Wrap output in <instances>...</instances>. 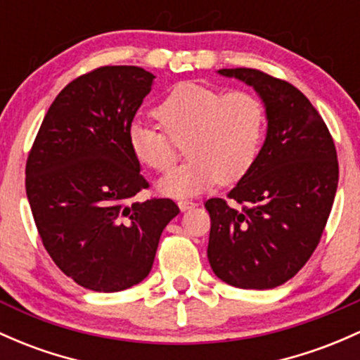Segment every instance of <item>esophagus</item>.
I'll use <instances>...</instances> for the list:
<instances>
[{"label": "esophagus", "instance_id": "34e87169", "mask_svg": "<svg viewBox=\"0 0 360 360\" xmlns=\"http://www.w3.org/2000/svg\"><path fill=\"white\" fill-rule=\"evenodd\" d=\"M179 208H181V212H186V210H191V208H195L196 207V203L195 201H189V200H181L179 203Z\"/></svg>", "mask_w": 360, "mask_h": 360}]
</instances>
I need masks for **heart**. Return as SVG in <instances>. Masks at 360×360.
Listing matches in <instances>:
<instances>
[{"mask_svg":"<svg viewBox=\"0 0 360 360\" xmlns=\"http://www.w3.org/2000/svg\"><path fill=\"white\" fill-rule=\"evenodd\" d=\"M162 128L141 120L129 126L128 140L135 159L157 172L176 159L174 145L184 138L189 159L159 181V191L188 198L222 181L231 184L246 176L258 159L266 128L263 102L255 94L227 92L200 84L176 85L155 109Z\"/></svg>","mask_w":360,"mask_h":360,"instance_id":"1","label":"heart"}]
</instances>
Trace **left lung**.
<instances>
[{
    "label": "left lung",
    "mask_w": 360,
    "mask_h": 360,
    "mask_svg": "<svg viewBox=\"0 0 360 360\" xmlns=\"http://www.w3.org/2000/svg\"><path fill=\"white\" fill-rule=\"evenodd\" d=\"M252 86L264 104L266 138L250 172L205 203L213 274L239 289H274L311 258L338 186V160L325 121L301 90L259 70H219Z\"/></svg>",
    "instance_id": "obj_1"
}]
</instances>
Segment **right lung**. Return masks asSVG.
<instances>
[{
    "mask_svg": "<svg viewBox=\"0 0 360 360\" xmlns=\"http://www.w3.org/2000/svg\"><path fill=\"white\" fill-rule=\"evenodd\" d=\"M153 78L138 66H101L75 78L51 104L27 159V198L42 244L85 289L140 283L179 213L169 198L126 203L148 188L128 131Z\"/></svg>",
    "mask_w": 360,
    "mask_h": 360,
    "instance_id": "obj_1",
    "label": "right lung"
}]
</instances>
